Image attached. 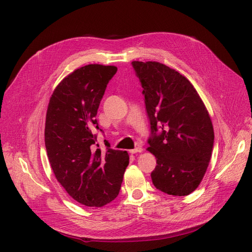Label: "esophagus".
<instances>
[{"label":"esophagus","mask_w":252,"mask_h":252,"mask_svg":"<svg viewBox=\"0 0 252 252\" xmlns=\"http://www.w3.org/2000/svg\"><path fill=\"white\" fill-rule=\"evenodd\" d=\"M143 151V148L142 147H136V148H134V149H131L130 151H129V152H130V154H140V152H142Z\"/></svg>","instance_id":"1"}]
</instances>
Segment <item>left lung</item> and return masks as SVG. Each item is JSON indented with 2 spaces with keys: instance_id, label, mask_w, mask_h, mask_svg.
I'll list each match as a JSON object with an SVG mask.
<instances>
[{
  "instance_id": "1",
  "label": "left lung",
  "mask_w": 252,
  "mask_h": 252,
  "mask_svg": "<svg viewBox=\"0 0 252 252\" xmlns=\"http://www.w3.org/2000/svg\"><path fill=\"white\" fill-rule=\"evenodd\" d=\"M131 64L149 119L147 149L157 158L152 183L167 194L188 195L200 185L212 154L208 111L184 75L158 62Z\"/></svg>"
}]
</instances>
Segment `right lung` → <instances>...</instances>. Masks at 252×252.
<instances>
[{"label":"right lung","instance_id":"add662e5","mask_svg":"<svg viewBox=\"0 0 252 252\" xmlns=\"http://www.w3.org/2000/svg\"><path fill=\"white\" fill-rule=\"evenodd\" d=\"M116 66L90 64L74 70L53 91L45 124V146L58 182L73 200L102 207L118 196L129 164L126 151L93 149L100 129L95 119ZM100 131H102L100 129ZM98 147V146H97Z\"/></svg>","mask_w":252,"mask_h":252}]
</instances>
